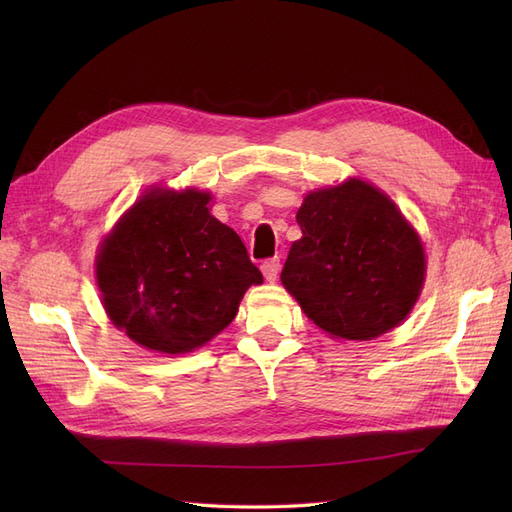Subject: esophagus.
<instances>
[{
  "label": "esophagus",
  "mask_w": 512,
  "mask_h": 512,
  "mask_svg": "<svg viewBox=\"0 0 512 512\" xmlns=\"http://www.w3.org/2000/svg\"><path fill=\"white\" fill-rule=\"evenodd\" d=\"M262 275L267 277V282H275L277 280V275H280V269H282V265H280V258H269V260H265L262 262Z\"/></svg>",
  "instance_id": "34e87169"
}]
</instances>
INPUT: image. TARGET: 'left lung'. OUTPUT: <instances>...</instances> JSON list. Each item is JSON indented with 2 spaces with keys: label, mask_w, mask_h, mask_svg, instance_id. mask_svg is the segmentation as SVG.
Returning <instances> with one entry per match:
<instances>
[{
  "label": "left lung",
  "mask_w": 512,
  "mask_h": 512,
  "mask_svg": "<svg viewBox=\"0 0 512 512\" xmlns=\"http://www.w3.org/2000/svg\"><path fill=\"white\" fill-rule=\"evenodd\" d=\"M282 284L316 327L367 342L412 312L425 282L416 230L374 185L348 179L309 192L297 211Z\"/></svg>",
  "instance_id": "1"
}]
</instances>
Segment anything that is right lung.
<instances>
[{
	"mask_svg": "<svg viewBox=\"0 0 512 512\" xmlns=\"http://www.w3.org/2000/svg\"><path fill=\"white\" fill-rule=\"evenodd\" d=\"M209 192L153 188L98 250L102 305L117 329L162 354L192 352L235 320L262 284L235 230L209 213Z\"/></svg>",
	"mask_w": 512,
	"mask_h": 512,
	"instance_id": "right-lung-1",
	"label": "right lung"
}]
</instances>
